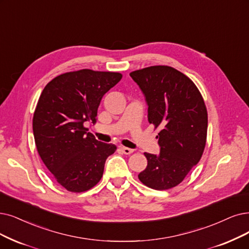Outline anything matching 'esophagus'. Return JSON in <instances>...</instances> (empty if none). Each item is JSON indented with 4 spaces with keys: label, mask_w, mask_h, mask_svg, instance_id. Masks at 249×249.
Segmentation results:
<instances>
[{
    "label": "esophagus",
    "mask_w": 249,
    "mask_h": 249,
    "mask_svg": "<svg viewBox=\"0 0 249 249\" xmlns=\"http://www.w3.org/2000/svg\"><path fill=\"white\" fill-rule=\"evenodd\" d=\"M121 150H122L124 154H126V155H130V154H132V153L134 152L133 149H130V148H127V147H124V146L121 147Z\"/></svg>",
    "instance_id": "34e87169"
}]
</instances>
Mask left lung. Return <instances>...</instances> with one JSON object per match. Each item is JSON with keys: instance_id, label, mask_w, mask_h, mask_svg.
Wrapping results in <instances>:
<instances>
[{"instance_id": "left-lung-1", "label": "left lung", "mask_w": 249, "mask_h": 249, "mask_svg": "<svg viewBox=\"0 0 249 249\" xmlns=\"http://www.w3.org/2000/svg\"><path fill=\"white\" fill-rule=\"evenodd\" d=\"M148 105V122L159 127V154L144 153L147 167L138 178L154 190L180 184L203 154L207 110L190 78L177 69L156 65L130 73Z\"/></svg>"}]
</instances>
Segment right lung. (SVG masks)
<instances>
[{
  "mask_svg": "<svg viewBox=\"0 0 249 249\" xmlns=\"http://www.w3.org/2000/svg\"><path fill=\"white\" fill-rule=\"evenodd\" d=\"M119 72L82 69L48 83L37 101L33 131L37 152L55 180L71 192L90 190L101 180L116 146L96 140L86 123H96L102 97Z\"/></svg>",
  "mask_w": 249,
  "mask_h": 249,
  "instance_id": "add662e5",
  "label": "right lung"
}]
</instances>
